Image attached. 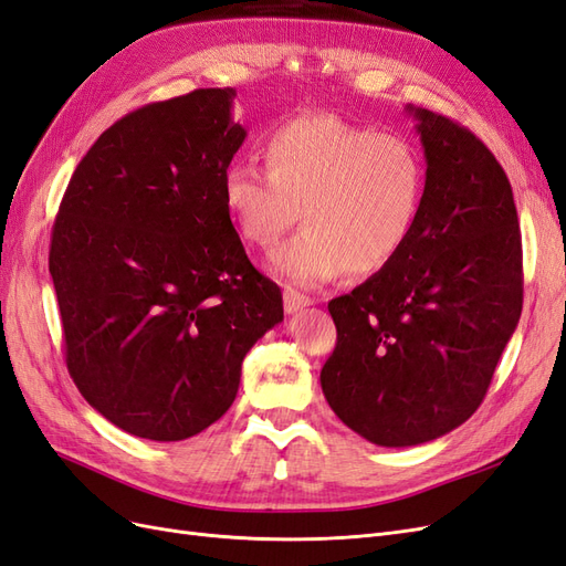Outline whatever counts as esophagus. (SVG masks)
Instances as JSON below:
<instances>
[{
    "label": "esophagus",
    "instance_id": "obj_1",
    "mask_svg": "<svg viewBox=\"0 0 566 566\" xmlns=\"http://www.w3.org/2000/svg\"><path fill=\"white\" fill-rule=\"evenodd\" d=\"M312 304H314V300L302 295V293H297V290H293V287H285V290H283L285 314H297L300 310H304V306H312Z\"/></svg>",
    "mask_w": 566,
    "mask_h": 566
}]
</instances>
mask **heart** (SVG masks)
<instances>
[{
	"label": "heart",
	"instance_id": "obj_1",
	"mask_svg": "<svg viewBox=\"0 0 566 566\" xmlns=\"http://www.w3.org/2000/svg\"><path fill=\"white\" fill-rule=\"evenodd\" d=\"M266 172L233 163L224 205L243 241L269 250L295 224L304 229L271 256L281 276L318 285L349 273L366 279L397 260L416 229L427 188L416 144L304 113L266 134Z\"/></svg>",
	"mask_w": 566,
	"mask_h": 566
}]
</instances>
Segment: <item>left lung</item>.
I'll use <instances>...</instances> for the list:
<instances>
[{"mask_svg":"<svg viewBox=\"0 0 566 566\" xmlns=\"http://www.w3.org/2000/svg\"><path fill=\"white\" fill-rule=\"evenodd\" d=\"M418 119L427 188L408 243L387 269L328 302L337 345L325 401L387 449L418 447L484 401L522 314V233L493 153L453 119Z\"/></svg>","mask_w":566,"mask_h":566,"instance_id":"left-lung-1","label":"left lung"}]
</instances>
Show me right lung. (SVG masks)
<instances>
[{
	"label": "right lung",
	"instance_id": "right-lung-1",
	"mask_svg": "<svg viewBox=\"0 0 566 566\" xmlns=\"http://www.w3.org/2000/svg\"><path fill=\"white\" fill-rule=\"evenodd\" d=\"M235 90H196L117 119L87 150L51 231L65 364L119 430L181 441L227 413L250 347L283 321L248 260L224 172L248 132Z\"/></svg>",
	"mask_w": 566,
	"mask_h": 566
}]
</instances>
